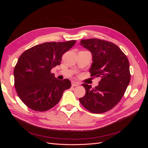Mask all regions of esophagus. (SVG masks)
I'll list each match as a JSON object with an SVG mask.
<instances>
[{"label": "esophagus", "mask_w": 148, "mask_h": 148, "mask_svg": "<svg viewBox=\"0 0 148 148\" xmlns=\"http://www.w3.org/2000/svg\"><path fill=\"white\" fill-rule=\"evenodd\" d=\"M71 85H72V86H77L79 85V83L78 82H75V81H72L71 82Z\"/></svg>", "instance_id": "obj_1"}]
</instances>
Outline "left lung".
I'll list each match as a JSON object with an SVG mask.
<instances>
[{"mask_svg": "<svg viewBox=\"0 0 148 148\" xmlns=\"http://www.w3.org/2000/svg\"><path fill=\"white\" fill-rule=\"evenodd\" d=\"M80 44L92 53L91 77L101 79L94 88L82 84L86 94L79 101L92 113L106 112L120 102L130 82L129 61L122 50L111 42L93 38L82 39Z\"/></svg>", "mask_w": 148, "mask_h": 148, "instance_id": "8db88e82", "label": "left lung"}]
</instances>
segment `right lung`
Masks as SVG:
<instances>
[{
	"label": "right lung",
	"instance_id": "obj_1",
	"mask_svg": "<svg viewBox=\"0 0 148 148\" xmlns=\"http://www.w3.org/2000/svg\"><path fill=\"white\" fill-rule=\"evenodd\" d=\"M75 42V40L44 42L20 56L13 72L14 84L18 96L29 109L39 112L51 109L71 87L69 79H57L51 71L60 64L62 56Z\"/></svg>",
	"mask_w": 148,
	"mask_h": 148
}]
</instances>
